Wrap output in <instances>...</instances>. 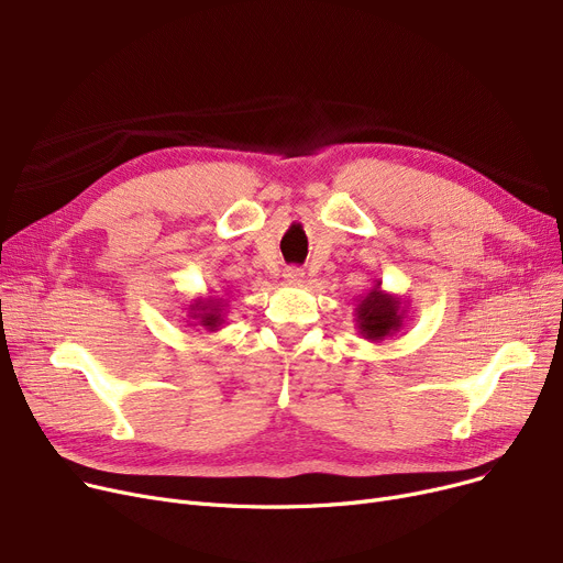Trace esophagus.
<instances>
[{
  "instance_id": "1",
  "label": "esophagus",
  "mask_w": 563,
  "mask_h": 563,
  "mask_svg": "<svg viewBox=\"0 0 563 563\" xmlns=\"http://www.w3.org/2000/svg\"><path fill=\"white\" fill-rule=\"evenodd\" d=\"M283 276H285V280H287L289 285H301L303 278H306L303 269H299V266H287Z\"/></svg>"
}]
</instances>
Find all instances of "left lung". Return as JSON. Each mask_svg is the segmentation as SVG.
I'll return each instance as SVG.
<instances>
[{"label": "left lung", "mask_w": 563, "mask_h": 563, "mask_svg": "<svg viewBox=\"0 0 563 563\" xmlns=\"http://www.w3.org/2000/svg\"><path fill=\"white\" fill-rule=\"evenodd\" d=\"M353 314H356V329L361 338L369 342H383L401 331L408 321V303L397 294L380 289V280H376L374 287L358 297Z\"/></svg>", "instance_id": "left-lung-1"}]
</instances>
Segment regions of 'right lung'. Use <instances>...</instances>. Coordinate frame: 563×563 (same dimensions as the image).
<instances>
[{
    "label": "right lung",
    "mask_w": 563,
    "mask_h": 563,
    "mask_svg": "<svg viewBox=\"0 0 563 563\" xmlns=\"http://www.w3.org/2000/svg\"><path fill=\"white\" fill-rule=\"evenodd\" d=\"M228 301L221 297H196L187 308V327L205 329L207 333H217L225 321Z\"/></svg>",
    "instance_id": "obj_1"
}]
</instances>
